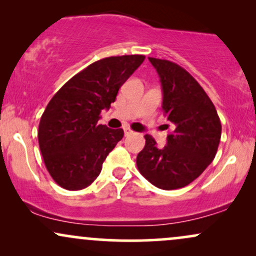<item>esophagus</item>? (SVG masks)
<instances>
[{
	"mask_svg": "<svg viewBox=\"0 0 256 256\" xmlns=\"http://www.w3.org/2000/svg\"><path fill=\"white\" fill-rule=\"evenodd\" d=\"M124 134L125 136H130V134H134V131H132L130 128H124Z\"/></svg>",
	"mask_w": 256,
	"mask_h": 256,
	"instance_id": "esophagus-1",
	"label": "esophagus"
}]
</instances>
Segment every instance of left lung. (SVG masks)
I'll return each mask as SVG.
<instances>
[{"label":"left lung","instance_id":"8db88e82","mask_svg":"<svg viewBox=\"0 0 256 256\" xmlns=\"http://www.w3.org/2000/svg\"><path fill=\"white\" fill-rule=\"evenodd\" d=\"M148 58L160 77L164 114L173 131L164 148L146 134L136 164L158 189H179L195 180L216 158L222 124L213 102L189 72L172 61Z\"/></svg>","mask_w":256,"mask_h":256}]
</instances>
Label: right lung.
<instances>
[{"label":"right lung","mask_w":256,"mask_h":256,"mask_svg":"<svg viewBox=\"0 0 256 256\" xmlns=\"http://www.w3.org/2000/svg\"><path fill=\"white\" fill-rule=\"evenodd\" d=\"M144 55L110 56L95 61L52 96L40 116L38 143L49 174L66 190H82L98 177L102 164L124 136L122 128L98 124L102 110Z\"/></svg>","instance_id":"obj_1"}]
</instances>
